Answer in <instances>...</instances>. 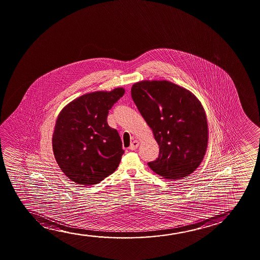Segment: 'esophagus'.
Segmentation results:
<instances>
[{
	"mask_svg": "<svg viewBox=\"0 0 260 260\" xmlns=\"http://www.w3.org/2000/svg\"><path fill=\"white\" fill-rule=\"evenodd\" d=\"M138 146H139V142H138L137 140H135V141L131 143V145L129 147V149L131 150H135L138 148Z\"/></svg>",
	"mask_w": 260,
	"mask_h": 260,
	"instance_id": "obj_1",
	"label": "esophagus"
}]
</instances>
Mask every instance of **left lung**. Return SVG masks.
<instances>
[{
    "label": "left lung",
    "mask_w": 260,
    "mask_h": 260,
    "mask_svg": "<svg viewBox=\"0 0 260 260\" xmlns=\"http://www.w3.org/2000/svg\"><path fill=\"white\" fill-rule=\"evenodd\" d=\"M131 94L159 147L149 168L174 181L193 173L209 143L207 116L197 97L167 80L140 81L133 84Z\"/></svg>",
    "instance_id": "1"
}]
</instances>
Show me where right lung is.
Here are the masks:
<instances>
[{
  "label": "right lung",
  "mask_w": 260,
  "mask_h": 260,
  "mask_svg": "<svg viewBox=\"0 0 260 260\" xmlns=\"http://www.w3.org/2000/svg\"><path fill=\"white\" fill-rule=\"evenodd\" d=\"M124 89L89 92L63 108L52 136L55 159L65 176L80 185L99 183L116 171L124 154L117 130L107 122L109 110Z\"/></svg>",
  "instance_id": "add662e5"
}]
</instances>
